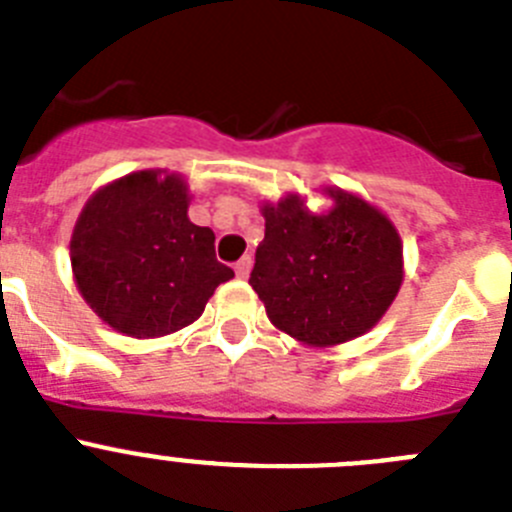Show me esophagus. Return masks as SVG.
I'll return each mask as SVG.
<instances>
[{
  "mask_svg": "<svg viewBox=\"0 0 512 512\" xmlns=\"http://www.w3.org/2000/svg\"><path fill=\"white\" fill-rule=\"evenodd\" d=\"M250 270H252V257L250 255L240 257V260H237V265H234V272H237V278H242V280H245L247 275H250Z\"/></svg>",
  "mask_w": 512,
  "mask_h": 512,
  "instance_id": "1",
  "label": "esophagus"
}]
</instances>
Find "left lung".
Here are the masks:
<instances>
[{"instance_id": "1", "label": "left lung", "mask_w": 512, "mask_h": 512, "mask_svg": "<svg viewBox=\"0 0 512 512\" xmlns=\"http://www.w3.org/2000/svg\"><path fill=\"white\" fill-rule=\"evenodd\" d=\"M326 194L333 207L321 214L298 194L262 204L265 240L250 275L272 326L321 348L374 328L404 280L391 219L356 194L331 186Z\"/></svg>"}]
</instances>
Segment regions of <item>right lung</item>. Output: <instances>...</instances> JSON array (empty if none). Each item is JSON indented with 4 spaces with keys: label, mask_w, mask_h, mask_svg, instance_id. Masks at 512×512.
<instances>
[{
    "label": "right lung",
    "mask_w": 512,
    "mask_h": 512,
    "mask_svg": "<svg viewBox=\"0 0 512 512\" xmlns=\"http://www.w3.org/2000/svg\"><path fill=\"white\" fill-rule=\"evenodd\" d=\"M186 209V181L148 169L98 189L80 212L70 240L75 283L113 331L133 338L179 331L234 278L214 255L212 229L191 222Z\"/></svg>",
    "instance_id": "right-lung-1"
}]
</instances>
